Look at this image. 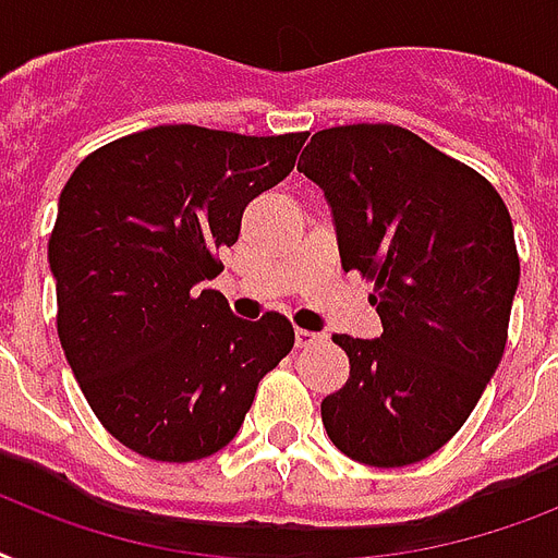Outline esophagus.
I'll return each mask as SVG.
<instances>
[{"instance_id":"34e87169","label":"esophagus","mask_w":558,"mask_h":558,"mask_svg":"<svg viewBox=\"0 0 558 558\" xmlns=\"http://www.w3.org/2000/svg\"><path fill=\"white\" fill-rule=\"evenodd\" d=\"M319 335H314V331H305V328H296V349H305L311 347V343H317Z\"/></svg>"}]
</instances>
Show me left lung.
<instances>
[{"label":"left lung","instance_id":"left-lung-1","mask_svg":"<svg viewBox=\"0 0 558 558\" xmlns=\"http://www.w3.org/2000/svg\"><path fill=\"white\" fill-rule=\"evenodd\" d=\"M326 194L343 270L375 282V340L335 335L349 381L323 399L331 442L399 469L439 451L472 416L507 347L515 235L474 168L396 124L311 136L296 166Z\"/></svg>","mask_w":558,"mask_h":558}]
</instances>
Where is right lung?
Listing matches in <instances>:
<instances>
[{
  "mask_svg": "<svg viewBox=\"0 0 558 558\" xmlns=\"http://www.w3.org/2000/svg\"><path fill=\"white\" fill-rule=\"evenodd\" d=\"M305 140L162 124L98 148L63 185L49 239L60 347L98 422L136 454L192 463L230 445L293 349L282 314L241 319L203 282Z\"/></svg>",
  "mask_w": 558,
  "mask_h": 558,
  "instance_id": "1",
  "label": "right lung"
}]
</instances>
